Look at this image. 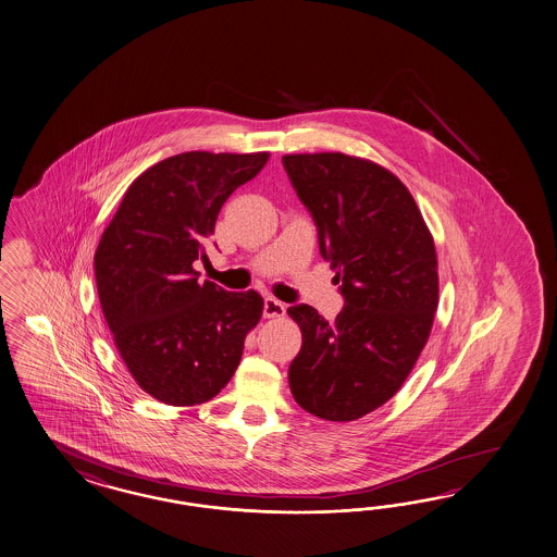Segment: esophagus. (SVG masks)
Segmentation results:
<instances>
[{
  "mask_svg": "<svg viewBox=\"0 0 557 557\" xmlns=\"http://www.w3.org/2000/svg\"><path fill=\"white\" fill-rule=\"evenodd\" d=\"M263 315H265V318H284V304H282V301H277L275 298H265V304H263Z\"/></svg>",
  "mask_w": 557,
  "mask_h": 557,
  "instance_id": "1",
  "label": "esophagus"
}]
</instances>
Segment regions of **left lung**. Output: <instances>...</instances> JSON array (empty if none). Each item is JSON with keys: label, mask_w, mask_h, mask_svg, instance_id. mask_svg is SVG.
Returning <instances> with one entry per match:
<instances>
[{"label": "left lung", "mask_w": 557, "mask_h": 557, "mask_svg": "<svg viewBox=\"0 0 557 557\" xmlns=\"http://www.w3.org/2000/svg\"><path fill=\"white\" fill-rule=\"evenodd\" d=\"M282 161L346 299L332 322L306 304L287 308L301 330L289 391L318 419L356 421L400 391L431 336L433 233L405 183L382 164L344 152Z\"/></svg>", "instance_id": "8db88e82"}]
</instances>
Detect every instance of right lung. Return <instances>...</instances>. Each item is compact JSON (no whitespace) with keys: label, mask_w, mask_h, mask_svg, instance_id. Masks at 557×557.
I'll return each instance as SVG.
<instances>
[{"label":"right lung","mask_w":557,"mask_h":557,"mask_svg":"<svg viewBox=\"0 0 557 557\" xmlns=\"http://www.w3.org/2000/svg\"><path fill=\"white\" fill-rule=\"evenodd\" d=\"M270 152L190 150L152 164L131 183L96 247L98 298L114 346L136 384L171 407H195L227 386L258 292L197 280L195 259L231 193L258 177Z\"/></svg>","instance_id":"right-lung-1"}]
</instances>
